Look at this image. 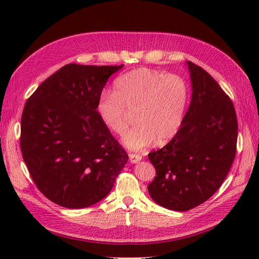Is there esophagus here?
Wrapping results in <instances>:
<instances>
[{
	"label": "esophagus",
	"mask_w": 259,
	"mask_h": 259,
	"mask_svg": "<svg viewBox=\"0 0 259 259\" xmlns=\"http://www.w3.org/2000/svg\"><path fill=\"white\" fill-rule=\"evenodd\" d=\"M130 161L133 164L138 163V162L142 161V155L136 154V153H130Z\"/></svg>",
	"instance_id": "esophagus-1"
}]
</instances>
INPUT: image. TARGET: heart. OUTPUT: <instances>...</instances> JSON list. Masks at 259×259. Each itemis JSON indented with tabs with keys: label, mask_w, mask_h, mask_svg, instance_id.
I'll list each match as a JSON object with an SVG mask.
<instances>
[{
	"label": "heart",
	"mask_w": 259,
	"mask_h": 259,
	"mask_svg": "<svg viewBox=\"0 0 259 259\" xmlns=\"http://www.w3.org/2000/svg\"><path fill=\"white\" fill-rule=\"evenodd\" d=\"M113 86L114 92L99 94L96 112L104 126L119 135L126 128L127 112H134L135 126L122 138L125 147L139 151L176 135L189 95L183 77L138 68L117 76Z\"/></svg>",
	"instance_id": "heart-1"
}]
</instances>
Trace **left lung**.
<instances>
[{"label":"left lung","instance_id":"obj_1","mask_svg":"<svg viewBox=\"0 0 259 259\" xmlns=\"http://www.w3.org/2000/svg\"><path fill=\"white\" fill-rule=\"evenodd\" d=\"M191 101L174 138L148 158L156 176L151 199L185 211L204 203L222 186L236 156L238 121L228 95L204 69L187 61Z\"/></svg>","mask_w":259,"mask_h":259}]
</instances>
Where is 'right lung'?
<instances>
[{
  "label": "right lung",
  "mask_w": 259,
  "mask_h": 259,
  "mask_svg": "<svg viewBox=\"0 0 259 259\" xmlns=\"http://www.w3.org/2000/svg\"><path fill=\"white\" fill-rule=\"evenodd\" d=\"M122 68L66 65L23 108V161L37 189L62 207L84 208L106 198L128 160L96 112L99 94Z\"/></svg>",
  "instance_id": "right-lung-1"
}]
</instances>
